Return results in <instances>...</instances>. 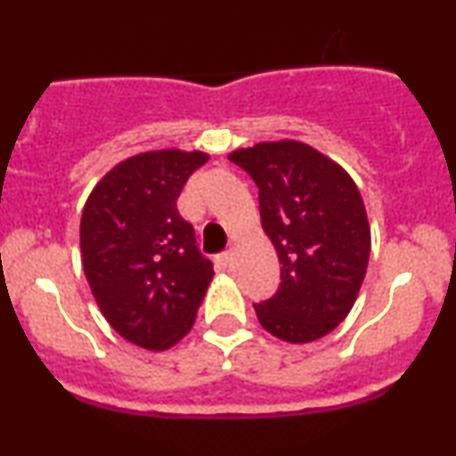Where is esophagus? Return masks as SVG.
I'll use <instances>...</instances> for the list:
<instances>
[{"instance_id": "34e87169", "label": "esophagus", "mask_w": 456, "mask_h": 456, "mask_svg": "<svg viewBox=\"0 0 456 456\" xmlns=\"http://www.w3.org/2000/svg\"><path fill=\"white\" fill-rule=\"evenodd\" d=\"M229 261H232V253H229V250H224V253L216 255V264L221 265V268H227Z\"/></svg>"}]
</instances>
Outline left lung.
Masks as SVG:
<instances>
[{"instance_id": "left-lung-1", "label": "left lung", "mask_w": 456, "mask_h": 456, "mask_svg": "<svg viewBox=\"0 0 456 456\" xmlns=\"http://www.w3.org/2000/svg\"><path fill=\"white\" fill-rule=\"evenodd\" d=\"M229 160L259 188L264 232L281 261V285L255 305L281 341L326 337L352 311L370 255V229L347 171L297 141L257 143Z\"/></svg>"}]
</instances>
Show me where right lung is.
Here are the masks:
<instances>
[{
    "label": "right lung",
    "mask_w": 456,
    "mask_h": 456,
    "mask_svg": "<svg viewBox=\"0 0 456 456\" xmlns=\"http://www.w3.org/2000/svg\"><path fill=\"white\" fill-rule=\"evenodd\" d=\"M203 151L160 150L119 162L98 182L81 216L83 270L102 315L139 347L186 337L214 276L177 197Z\"/></svg>",
    "instance_id": "obj_1"
}]
</instances>
